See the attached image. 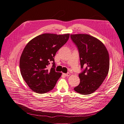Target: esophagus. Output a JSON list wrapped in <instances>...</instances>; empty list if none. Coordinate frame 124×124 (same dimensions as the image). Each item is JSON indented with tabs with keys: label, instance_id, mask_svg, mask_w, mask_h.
<instances>
[{
	"label": "esophagus",
	"instance_id": "obj_1",
	"mask_svg": "<svg viewBox=\"0 0 124 124\" xmlns=\"http://www.w3.org/2000/svg\"><path fill=\"white\" fill-rule=\"evenodd\" d=\"M63 75H64L66 77H69L70 75V73H63Z\"/></svg>",
	"mask_w": 124,
	"mask_h": 124
}]
</instances>
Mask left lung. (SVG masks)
I'll list each match as a JSON object with an SVG mask.
<instances>
[{
    "label": "left lung",
    "mask_w": 124,
    "mask_h": 124,
    "mask_svg": "<svg viewBox=\"0 0 124 124\" xmlns=\"http://www.w3.org/2000/svg\"><path fill=\"white\" fill-rule=\"evenodd\" d=\"M78 47L81 67L85 68L79 74L80 83L74 90L82 95L92 93L102 84L108 72L109 55L103 43L87 34L71 35Z\"/></svg>",
    "instance_id": "left-lung-1"
}]
</instances>
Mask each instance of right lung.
<instances>
[{"mask_svg":"<svg viewBox=\"0 0 124 124\" xmlns=\"http://www.w3.org/2000/svg\"><path fill=\"white\" fill-rule=\"evenodd\" d=\"M70 34L43 33L27 44L20 60L22 77L32 91L44 93L53 89L62 73L55 71L54 57L56 52L69 39ZM53 66L48 69L49 62Z\"/></svg>","mask_w":124,"mask_h":124,"instance_id":"right-lung-1","label":"right lung"}]
</instances>
